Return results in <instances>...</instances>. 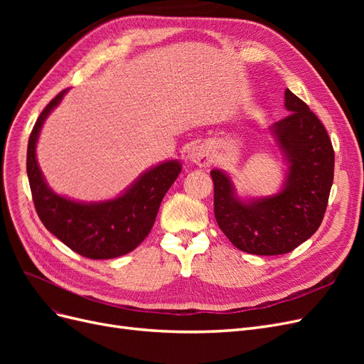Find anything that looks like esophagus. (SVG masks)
<instances>
[{
    "mask_svg": "<svg viewBox=\"0 0 364 364\" xmlns=\"http://www.w3.org/2000/svg\"><path fill=\"white\" fill-rule=\"evenodd\" d=\"M190 161L194 162L196 165H199V167H208L209 164L213 162V158H211V151H209V149L203 144L200 146H194L190 151Z\"/></svg>",
    "mask_w": 364,
    "mask_h": 364,
    "instance_id": "obj_1",
    "label": "esophagus"
}]
</instances>
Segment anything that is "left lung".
<instances>
[{"mask_svg":"<svg viewBox=\"0 0 364 364\" xmlns=\"http://www.w3.org/2000/svg\"><path fill=\"white\" fill-rule=\"evenodd\" d=\"M284 98L291 114L269 127L287 165L277 193L240 197L225 170H211L218 228L253 255H282L310 238L322 223L334 179V150L321 119L290 90Z\"/></svg>","mask_w":364,"mask_h":364,"instance_id":"1","label":"left lung"}]
</instances>
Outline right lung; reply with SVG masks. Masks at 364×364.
I'll return each instance as SVG.
<instances>
[{
  "mask_svg": "<svg viewBox=\"0 0 364 364\" xmlns=\"http://www.w3.org/2000/svg\"><path fill=\"white\" fill-rule=\"evenodd\" d=\"M70 90L58 94L41 112L27 147V176L36 213L53 235L82 257L117 258L138 247L155 223L165 193L178 179L182 164L168 159L153 165L114 199L80 202L51 190L36 158V144L48 115Z\"/></svg>",
  "mask_w": 364,
  "mask_h": 364,
  "instance_id": "add662e5",
  "label": "right lung"
}]
</instances>
